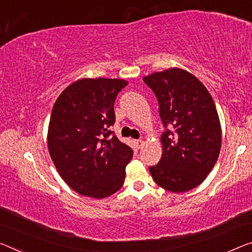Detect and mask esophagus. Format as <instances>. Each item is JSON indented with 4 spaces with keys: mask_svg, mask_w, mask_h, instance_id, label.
I'll use <instances>...</instances> for the list:
<instances>
[{
    "mask_svg": "<svg viewBox=\"0 0 252 252\" xmlns=\"http://www.w3.org/2000/svg\"><path fill=\"white\" fill-rule=\"evenodd\" d=\"M134 143H135V145H136L137 149H141L142 146L144 145V142H143L142 139H136V141H134Z\"/></svg>",
    "mask_w": 252,
    "mask_h": 252,
    "instance_id": "1",
    "label": "esophagus"
}]
</instances>
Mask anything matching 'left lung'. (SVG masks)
Returning a JSON list of instances; mask_svg holds the SVG:
<instances>
[{
    "mask_svg": "<svg viewBox=\"0 0 252 252\" xmlns=\"http://www.w3.org/2000/svg\"><path fill=\"white\" fill-rule=\"evenodd\" d=\"M158 101L164 127L162 157L151 166V176L160 187L185 192L206 179L218 161L222 128L214 100L206 87L179 67H170L143 77Z\"/></svg>",
    "mask_w": 252,
    "mask_h": 252,
    "instance_id": "left-lung-1",
    "label": "left lung"
}]
</instances>
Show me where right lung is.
Instances as JSON below:
<instances>
[{
    "mask_svg": "<svg viewBox=\"0 0 252 252\" xmlns=\"http://www.w3.org/2000/svg\"><path fill=\"white\" fill-rule=\"evenodd\" d=\"M121 79H80L54 103L47 133L50 158L73 190L101 199L124 185L133 150L113 135L114 103L127 86Z\"/></svg>",
    "mask_w": 252,
    "mask_h": 252,
    "instance_id": "1",
    "label": "right lung"
}]
</instances>
